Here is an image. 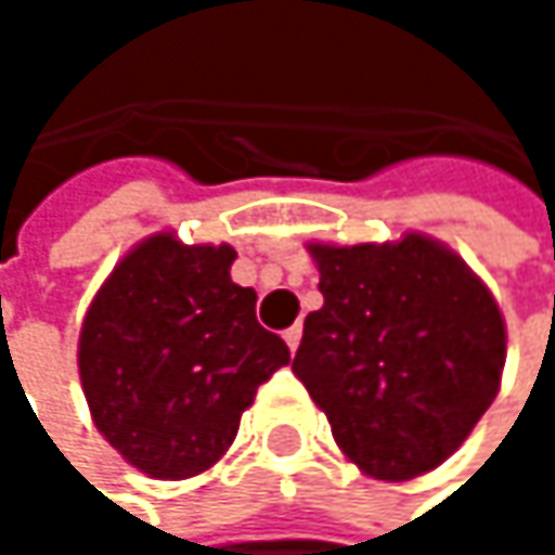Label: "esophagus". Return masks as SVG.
I'll return each instance as SVG.
<instances>
[{
	"mask_svg": "<svg viewBox=\"0 0 555 555\" xmlns=\"http://www.w3.org/2000/svg\"><path fill=\"white\" fill-rule=\"evenodd\" d=\"M282 337H285V344H288V350L295 353V350H298V340H301V324H292V327H288V331H285Z\"/></svg>",
	"mask_w": 555,
	"mask_h": 555,
	"instance_id": "1",
	"label": "esophagus"
}]
</instances>
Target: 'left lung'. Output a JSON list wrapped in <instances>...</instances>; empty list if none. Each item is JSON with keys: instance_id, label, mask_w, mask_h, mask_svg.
Returning a JSON list of instances; mask_svg holds the SVG:
<instances>
[{"instance_id": "obj_1", "label": "left lung", "mask_w": 555, "mask_h": 555, "mask_svg": "<svg viewBox=\"0 0 555 555\" xmlns=\"http://www.w3.org/2000/svg\"><path fill=\"white\" fill-rule=\"evenodd\" d=\"M324 305L305 318L292 373L337 447L376 479L440 466L495 401L504 321L492 292L440 244H314Z\"/></svg>"}]
</instances>
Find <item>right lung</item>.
<instances>
[{
    "instance_id": "right-lung-1",
    "label": "right lung",
    "mask_w": 555,
    "mask_h": 555,
    "mask_svg": "<svg viewBox=\"0 0 555 555\" xmlns=\"http://www.w3.org/2000/svg\"><path fill=\"white\" fill-rule=\"evenodd\" d=\"M234 250L157 234L99 288L79 334V379L102 437L151 479L205 473L231 447L288 347L231 282Z\"/></svg>"
}]
</instances>
